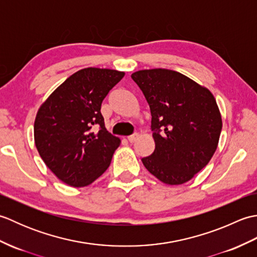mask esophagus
Masks as SVG:
<instances>
[{"label": "esophagus", "instance_id": "34e87169", "mask_svg": "<svg viewBox=\"0 0 257 257\" xmlns=\"http://www.w3.org/2000/svg\"><path fill=\"white\" fill-rule=\"evenodd\" d=\"M128 139V141L130 144H134L136 140L138 139V134H134V135H132V136H129V137L127 138Z\"/></svg>", "mask_w": 257, "mask_h": 257}]
</instances>
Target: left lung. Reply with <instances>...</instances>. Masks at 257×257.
<instances>
[{
	"label": "left lung",
	"mask_w": 257,
	"mask_h": 257,
	"mask_svg": "<svg viewBox=\"0 0 257 257\" xmlns=\"http://www.w3.org/2000/svg\"><path fill=\"white\" fill-rule=\"evenodd\" d=\"M132 78L149 103L156 148L141 159L161 182H188L214 155L222 118L215 98L187 76L165 68L138 70Z\"/></svg>",
	"instance_id": "left-lung-1"
}]
</instances>
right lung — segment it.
Masks as SVG:
<instances>
[{
    "instance_id": "obj_1",
    "label": "right lung",
    "mask_w": 257,
    "mask_h": 257,
    "mask_svg": "<svg viewBox=\"0 0 257 257\" xmlns=\"http://www.w3.org/2000/svg\"><path fill=\"white\" fill-rule=\"evenodd\" d=\"M123 76V72L107 68L80 69L38 109L34 122L38 154L70 187L89 185L110 166L120 139L107 132L100 108L109 90Z\"/></svg>"
}]
</instances>
